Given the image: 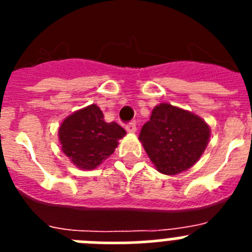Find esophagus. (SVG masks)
Listing matches in <instances>:
<instances>
[{"mask_svg": "<svg viewBox=\"0 0 252 252\" xmlns=\"http://www.w3.org/2000/svg\"><path fill=\"white\" fill-rule=\"evenodd\" d=\"M126 130H127V132H135V131H136V124H135V122L127 124L126 125Z\"/></svg>", "mask_w": 252, "mask_h": 252, "instance_id": "obj_1", "label": "esophagus"}]
</instances>
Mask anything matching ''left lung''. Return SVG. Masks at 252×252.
Instances as JSON below:
<instances>
[{
	"instance_id": "8db88e82",
	"label": "left lung",
	"mask_w": 252,
	"mask_h": 252,
	"mask_svg": "<svg viewBox=\"0 0 252 252\" xmlns=\"http://www.w3.org/2000/svg\"><path fill=\"white\" fill-rule=\"evenodd\" d=\"M209 136V126L199 116L169 103H160L154 107L139 139L158 171L177 175L199 160Z\"/></svg>"
}]
</instances>
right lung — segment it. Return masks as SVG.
Segmentation results:
<instances>
[{
  "instance_id": "right-lung-1",
  "label": "right lung",
  "mask_w": 252,
  "mask_h": 252,
  "mask_svg": "<svg viewBox=\"0 0 252 252\" xmlns=\"http://www.w3.org/2000/svg\"><path fill=\"white\" fill-rule=\"evenodd\" d=\"M126 131L116 122H106L97 104L68 116L59 127L62 150L70 161L84 170L94 169L113 154Z\"/></svg>"
}]
</instances>
